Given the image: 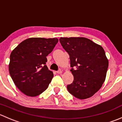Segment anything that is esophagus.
<instances>
[{
	"label": "esophagus",
	"instance_id": "obj_1",
	"mask_svg": "<svg viewBox=\"0 0 122 122\" xmlns=\"http://www.w3.org/2000/svg\"><path fill=\"white\" fill-rule=\"evenodd\" d=\"M56 73H57V74H61V73H62V71H61V70H58V71H56Z\"/></svg>",
	"mask_w": 122,
	"mask_h": 122
}]
</instances>
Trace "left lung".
Returning <instances> with one entry per match:
<instances>
[{
	"label": "left lung",
	"mask_w": 122,
	"mask_h": 122,
	"mask_svg": "<svg viewBox=\"0 0 122 122\" xmlns=\"http://www.w3.org/2000/svg\"><path fill=\"white\" fill-rule=\"evenodd\" d=\"M60 42L70 55L74 76L73 82L67 85L69 93L79 99L91 97L106 79L109 61L104 49L84 37H62Z\"/></svg>",
	"instance_id": "1"
}]
</instances>
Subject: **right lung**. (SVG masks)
<instances>
[{"label":"right lung","instance_id":"1","mask_svg":"<svg viewBox=\"0 0 122 122\" xmlns=\"http://www.w3.org/2000/svg\"><path fill=\"white\" fill-rule=\"evenodd\" d=\"M58 42L57 38H30L20 42L11 52L9 70L19 90L35 97L48 87L53 72L46 66V56Z\"/></svg>","mask_w":122,"mask_h":122}]
</instances>
